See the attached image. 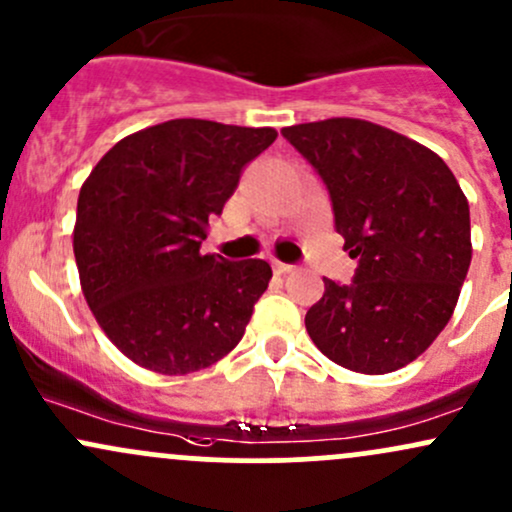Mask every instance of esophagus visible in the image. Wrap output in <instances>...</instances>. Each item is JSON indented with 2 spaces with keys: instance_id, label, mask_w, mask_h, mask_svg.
Returning <instances> with one entry per match:
<instances>
[{
  "instance_id": "34e87169",
  "label": "esophagus",
  "mask_w": 512,
  "mask_h": 512,
  "mask_svg": "<svg viewBox=\"0 0 512 512\" xmlns=\"http://www.w3.org/2000/svg\"><path fill=\"white\" fill-rule=\"evenodd\" d=\"M272 267H274V272H277V274H289V272H294V265H286V262H279V260H274Z\"/></svg>"
}]
</instances>
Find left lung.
Masks as SVG:
<instances>
[{"instance_id": "1", "label": "left lung", "mask_w": 512, "mask_h": 512, "mask_svg": "<svg viewBox=\"0 0 512 512\" xmlns=\"http://www.w3.org/2000/svg\"><path fill=\"white\" fill-rule=\"evenodd\" d=\"M282 136L323 179L352 284L323 279L306 330L325 357L386 374L423 355L457 306L471 262L469 204L440 155L389 128L328 119Z\"/></svg>"}]
</instances>
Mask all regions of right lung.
I'll use <instances>...</instances> for the list:
<instances>
[{
  "label": "right lung",
  "mask_w": 512,
  "mask_h": 512,
  "mask_svg": "<svg viewBox=\"0 0 512 512\" xmlns=\"http://www.w3.org/2000/svg\"><path fill=\"white\" fill-rule=\"evenodd\" d=\"M274 128L174 119L119 140L77 199L75 260L109 340L157 374H192L238 345L272 267L201 255Z\"/></svg>",
  "instance_id": "1"
}]
</instances>
